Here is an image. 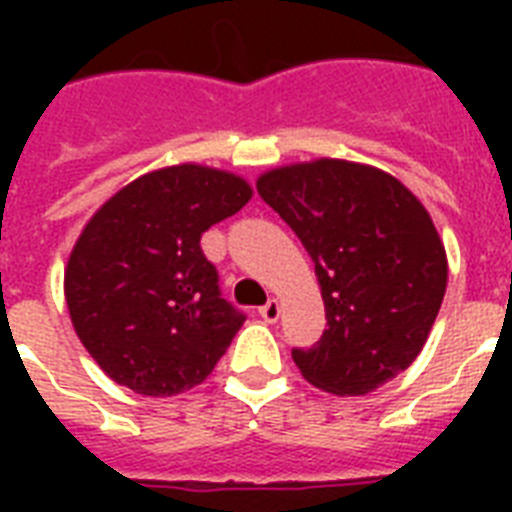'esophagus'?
<instances>
[{
  "mask_svg": "<svg viewBox=\"0 0 512 512\" xmlns=\"http://www.w3.org/2000/svg\"><path fill=\"white\" fill-rule=\"evenodd\" d=\"M257 311H260V316H263L265 321H279L281 311H279V303H276L273 297H268V300H265V303L260 305Z\"/></svg>",
  "mask_w": 512,
  "mask_h": 512,
  "instance_id": "esophagus-1",
  "label": "esophagus"
}]
</instances>
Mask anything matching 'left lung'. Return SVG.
<instances>
[{
  "label": "left lung",
  "mask_w": 512,
  "mask_h": 512,
  "mask_svg": "<svg viewBox=\"0 0 512 512\" xmlns=\"http://www.w3.org/2000/svg\"><path fill=\"white\" fill-rule=\"evenodd\" d=\"M249 199L244 177L177 164L124 185L84 225L63 292L76 335L116 385L162 398L212 374L244 316L220 295L201 233Z\"/></svg>",
  "instance_id": "1"
}]
</instances>
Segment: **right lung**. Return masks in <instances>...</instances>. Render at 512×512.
Masks as SVG:
<instances>
[{"mask_svg":"<svg viewBox=\"0 0 512 512\" xmlns=\"http://www.w3.org/2000/svg\"><path fill=\"white\" fill-rule=\"evenodd\" d=\"M257 193L303 241L324 332L297 369L335 396H366L420 356L446 292V252L420 201L377 191L345 162L260 175Z\"/></svg>","mask_w":512,"mask_h":512,"instance_id":"obj_1","label":"right lung"}]
</instances>
